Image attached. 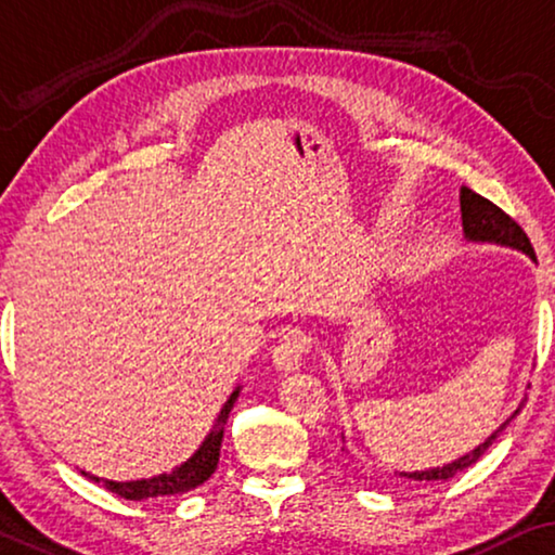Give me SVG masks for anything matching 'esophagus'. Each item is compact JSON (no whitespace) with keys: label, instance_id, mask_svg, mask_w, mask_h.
Wrapping results in <instances>:
<instances>
[{"label":"esophagus","instance_id":"esophagus-1","mask_svg":"<svg viewBox=\"0 0 555 555\" xmlns=\"http://www.w3.org/2000/svg\"><path fill=\"white\" fill-rule=\"evenodd\" d=\"M311 352V337L304 330H286L274 347V364L281 372L299 370L304 357Z\"/></svg>","mask_w":555,"mask_h":555}]
</instances>
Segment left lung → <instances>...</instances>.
Returning a JSON list of instances; mask_svg holds the SVG:
<instances>
[{
	"instance_id": "1",
	"label": "left lung",
	"mask_w": 555,
	"mask_h": 555,
	"mask_svg": "<svg viewBox=\"0 0 555 555\" xmlns=\"http://www.w3.org/2000/svg\"><path fill=\"white\" fill-rule=\"evenodd\" d=\"M460 210H463V231H465L467 241H488V244L511 246V248H518V251H522V254H528L530 259H535L533 246H530L526 231H522L503 208H498L493 201L482 198L480 193H475L470 189H463L460 191ZM515 415H518V410H515ZM508 423L511 420H505V423L498 427V430L490 435L486 442H480L478 448L467 452V455L457 457L455 463L433 467V470L400 473V478L417 480V482H442V480L455 478V475H460L470 465L478 463V460L482 457V452H486L490 444L495 442V437L505 430V425Z\"/></svg>"
}]
</instances>
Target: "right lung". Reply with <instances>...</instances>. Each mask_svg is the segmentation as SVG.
I'll list each match as a JSON object with an SVG mask.
<instances>
[{
    "mask_svg": "<svg viewBox=\"0 0 555 555\" xmlns=\"http://www.w3.org/2000/svg\"><path fill=\"white\" fill-rule=\"evenodd\" d=\"M238 389H233V395L229 397V402L223 404L221 415H218V423L214 430L208 433L206 440L201 442V448L193 452V455L185 460L181 467H176L173 473H163L155 475V478L147 480H130V482H118V480H103L95 478V475H88L90 480H95L98 486H103L111 493L125 498V501H147V498H163V495H178V493H189V490L198 488L201 482H206L210 475L216 473L218 465V455H221V440H223V425L229 420V412L236 402Z\"/></svg>",
    "mask_w": 555,
    "mask_h": 555,
    "instance_id": "1",
    "label": "right lung"
}]
</instances>
